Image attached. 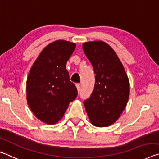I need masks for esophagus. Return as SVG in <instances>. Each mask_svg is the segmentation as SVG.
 Returning a JSON list of instances; mask_svg holds the SVG:
<instances>
[{
	"label": "esophagus",
	"mask_w": 159,
	"mask_h": 159,
	"mask_svg": "<svg viewBox=\"0 0 159 159\" xmlns=\"http://www.w3.org/2000/svg\"><path fill=\"white\" fill-rule=\"evenodd\" d=\"M76 87H77V92H80V89H81V87H80V84H76Z\"/></svg>",
	"instance_id": "esophagus-1"
}]
</instances>
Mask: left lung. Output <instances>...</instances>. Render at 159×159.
<instances>
[{
  "mask_svg": "<svg viewBox=\"0 0 159 159\" xmlns=\"http://www.w3.org/2000/svg\"><path fill=\"white\" fill-rule=\"evenodd\" d=\"M82 48L95 74L94 89L84 102L85 110L92 125L106 127L125 109L130 92L129 78L115 51L107 43L86 42Z\"/></svg>",
  "mask_w": 159,
  "mask_h": 159,
  "instance_id": "8db88e82",
  "label": "left lung"
}]
</instances>
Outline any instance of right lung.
<instances>
[{
	"label": "right lung",
	"instance_id": "right-lung-1",
	"mask_svg": "<svg viewBox=\"0 0 159 159\" xmlns=\"http://www.w3.org/2000/svg\"><path fill=\"white\" fill-rule=\"evenodd\" d=\"M76 44L58 40L41 51L29 72L26 82L27 102L35 117L55 124L62 119L69 104L77 96L70 81L67 62Z\"/></svg>",
	"mask_w": 159,
	"mask_h": 159
}]
</instances>
